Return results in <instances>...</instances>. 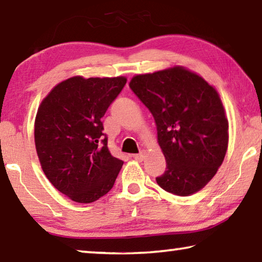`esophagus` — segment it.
Wrapping results in <instances>:
<instances>
[{"label": "esophagus", "mask_w": 262, "mask_h": 262, "mask_svg": "<svg viewBox=\"0 0 262 262\" xmlns=\"http://www.w3.org/2000/svg\"><path fill=\"white\" fill-rule=\"evenodd\" d=\"M133 157H134V158L136 159V161L142 162V161H144V158H145V154H144V152H140V154L133 155Z\"/></svg>", "instance_id": "esophagus-1"}]
</instances>
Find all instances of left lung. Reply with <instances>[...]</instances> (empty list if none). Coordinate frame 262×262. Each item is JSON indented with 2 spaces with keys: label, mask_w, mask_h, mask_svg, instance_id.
Listing matches in <instances>:
<instances>
[{
  "label": "left lung",
  "mask_w": 262,
  "mask_h": 262,
  "mask_svg": "<svg viewBox=\"0 0 262 262\" xmlns=\"http://www.w3.org/2000/svg\"><path fill=\"white\" fill-rule=\"evenodd\" d=\"M129 88L156 122L166 161L157 184L179 196L205 187L228 149L229 123L217 91L183 67L137 75Z\"/></svg>",
  "instance_id": "1"
}]
</instances>
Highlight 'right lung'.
Returning <instances> with one entry per match:
<instances>
[{
	"label": "right lung",
	"mask_w": 262,
	"mask_h": 262,
	"mask_svg": "<svg viewBox=\"0 0 262 262\" xmlns=\"http://www.w3.org/2000/svg\"><path fill=\"white\" fill-rule=\"evenodd\" d=\"M126 82L122 76H75L57 84L39 106V161L47 179L70 200L95 202L113 187L123 162L111 155L101 118Z\"/></svg>",
	"instance_id": "add662e5"
}]
</instances>
